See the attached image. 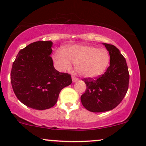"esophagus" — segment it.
<instances>
[{"label":"esophagus","mask_w":146,"mask_h":146,"mask_svg":"<svg viewBox=\"0 0 146 146\" xmlns=\"http://www.w3.org/2000/svg\"><path fill=\"white\" fill-rule=\"evenodd\" d=\"M72 82H75L78 81V78H76V76H72Z\"/></svg>","instance_id":"obj_1"}]
</instances>
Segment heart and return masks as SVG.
Instances as JSON below:
<instances>
[{"label": "heart", "mask_w": 146, "mask_h": 146, "mask_svg": "<svg viewBox=\"0 0 146 146\" xmlns=\"http://www.w3.org/2000/svg\"><path fill=\"white\" fill-rule=\"evenodd\" d=\"M53 58L62 70H70L71 63L76 66L77 72L84 78H95L102 75L110 62L109 53L106 49L82 44L68 46L64 53L56 51Z\"/></svg>", "instance_id": "heart-1"}]
</instances>
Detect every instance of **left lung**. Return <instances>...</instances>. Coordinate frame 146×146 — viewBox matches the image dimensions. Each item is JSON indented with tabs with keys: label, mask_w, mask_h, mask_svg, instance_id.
<instances>
[{
	"label": "left lung",
	"mask_w": 146,
	"mask_h": 146,
	"mask_svg": "<svg viewBox=\"0 0 146 146\" xmlns=\"http://www.w3.org/2000/svg\"><path fill=\"white\" fill-rule=\"evenodd\" d=\"M102 44L109 52L110 66L100 78L83 79L87 89L80 97L84 107L92 112L115 108L125 98L129 87V73L125 58L115 46Z\"/></svg>",
	"instance_id": "left-lung-1"
}]
</instances>
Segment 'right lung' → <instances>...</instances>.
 I'll use <instances>...</instances> for the list:
<instances>
[{
	"instance_id": "add662e5",
	"label": "right lung",
	"mask_w": 146,
	"mask_h": 146,
	"mask_svg": "<svg viewBox=\"0 0 146 146\" xmlns=\"http://www.w3.org/2000/svg\"><path fill=\"white\" fill-rule=\"evenodd\" d=\"M51 41H37L18 53L13 64L11 82L21 103L43 110L57 103L61 90L72 83L71 76L59 72L50 56Z\"/></svg>"
}]
</instances>
